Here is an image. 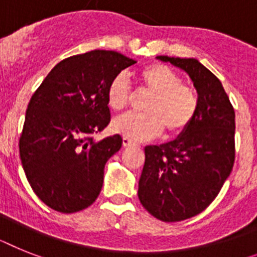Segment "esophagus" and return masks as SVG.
<instances>
[{
    "instance_id": "1",
    "label": "esophagus",
    "mask_w": 257,
    "mask_h": 257,
    "mask_svg": "<svg viewBox=\"0 0 257 257\" xmlns=\"http://www.w3.org/2000/svg\"><path fill=\"white\" fill-rule=\"evenodd\" d=\"M132 145H135V142H133L132 140L128 139V137H124V139H122V146H124V148H129V146Z\"/></svg>"
}]
</instances>
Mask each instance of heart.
Listing matches in <instances>:
<instances>
[{"label": "heart", "instance_id": "obj_1", "mask_svg": "<svg viewBox=\"0 0 257 257\" xmlns=\"http://www.w3.org/2000/svg\"><path fill=\"white\" fill-rule=\"evenodd\" d=\"M140 78L153 96L145 107L146 113H125L111 124L117 135L135 141L152 140L163 132L179 135L188 128L197 113L198 100L182 77L163 64H152L141 69ZM131 100L128 77L117 74L107 88V103L113 111H121Z\"/></svg>", "mask_w": 257, "mask_h": 257}]
</instances>
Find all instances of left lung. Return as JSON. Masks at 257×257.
<instances>
[{
	"mask_svg": "<svg viewBox=\"0 0 257 257\" xmlns=\"http://www.w3.org/2000/svg\"><path fill=\"white\" fill-rule=\"evenodd\" d=\"M189 75L198 108L174 141L145 148L139 182L142 206L163 222L197 215L217 197L235 159V112L225 88L196 59L157 56Z\"/></svg>",
	"mask_w": 257,
	"mask_h": 257,
	"instance_id": "obj_1",
	"label": "left lung"
}]
</instances>
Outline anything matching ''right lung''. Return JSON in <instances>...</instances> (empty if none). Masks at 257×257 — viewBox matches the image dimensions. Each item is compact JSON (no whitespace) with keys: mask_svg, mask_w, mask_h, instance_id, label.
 <instances>
[{"mask_svg":"<svg viewBox=\"0 0 257 257\" xmlns=\"http://www.w3.org/2000/svg\"><path fill=\"white\" fill-rule=\"evenodd\" d=\"M137 61L115 51L86 52L60 61L34 92L19 139L23 170L45 205L61 213L95 201L104 166L122 145L118 135L95 141L108 125L107 88Z\"/></svg>","mask_w":257,"mask_h":257,"instance_id":"add662e5","label":"right lung"}]
</instances>
